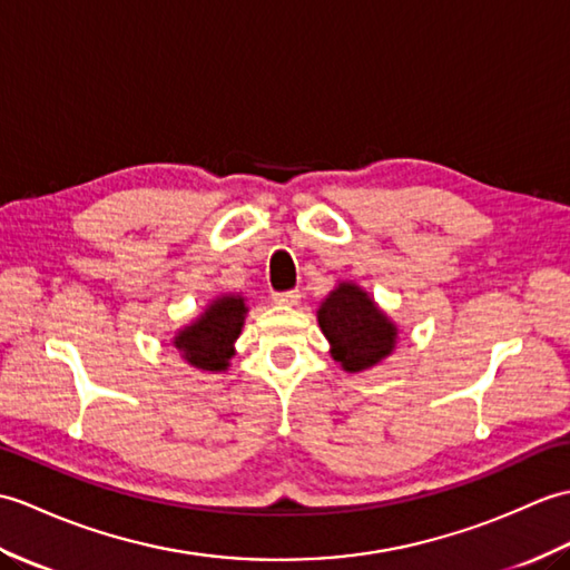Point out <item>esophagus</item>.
<instances>
[{"label":"esophagus","mask_w":570,"mask_h":570,"mask_svg":"<svg viewBox=\"0 0 570 570\" xmlns=\"http://www.w3.org/2000/svg\"><path fill=\"white\" fill-rule=\"evenodd\" d=\"M299 297L302 295L297 293V289H289V293H275L273 302H275V305H281V307H295Z\"/></svg>","instance_id":"obj_1"}]
</instances>
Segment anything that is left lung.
Returning <instances> with one entry per match:
<instances>
[{
  "instance_id": "left-lung-1",
  "label": "left lung",
  "mask_w": 570,
  "mask_h": 570,
  "mask_svg": "<svg viewBox=\"0 0 570 570\" xmlns=\"http://www.w3.org/2000/svg\"><path fill=\"white\" fill-rule=\"evenodd\" d=\"M317 322L328 341V353L346 373H363L383 363L397 346L400 328L371 293L338 281L317 309Z\"/></svg>"
}]
</instances>
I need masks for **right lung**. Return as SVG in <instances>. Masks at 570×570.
<instances>
[{"label":"right lung","mask_w":570,"mask_h":570,"mask_svg":"<svg viewBox=\"0 0 570 570\" xmlns=\"http://www.w3.org/2000/svg\"><path fill=\"white\" fill-rule=\"evenodd\" d=\"M248 305L242 293H222L202 309L197 317L180 326L170 338L180 358L205 373L229 371L234 358V344L242 336Z\"/></svg>","instance_id":"obj_1"}]
</instances>
